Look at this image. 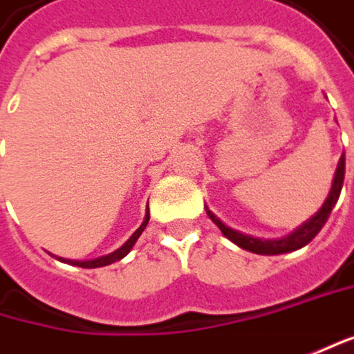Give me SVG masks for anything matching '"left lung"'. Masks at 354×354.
<instances>
[{"label":"left lung","instance_id":"8db88e82","mask_svg":"<svg viewBox=\"0 0 354 354\" xmlns=\"http://www.w3.org/2000/svg\"><path fill=\"white\" fill-rule=\"evenodd\" d=\"M342 181H344V153H342L341 161H339V167L335 171V179H333V187H330V193L326 197V201L322 203V207L318 209V214H315L306 223H302L300 227H296L292 232L290 236L286 238H280V240H258V238H252V236H245V234H240L232 227H227L219 217H215L207 207V215L209 219L214 221L215 225L221 230V234L232 240L236 245H240L248 252H254V254H262V256H276V254H286V252H294V250H300L304 248L308 241L315 240V236L324 227L328 215L333 212V207L337 205L339 201V195H341L342 189Z\"/></svg>","mask_w":354,"mask_h":354}]
</instances>
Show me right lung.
Wrapping results in <instances>:
<instances>
[{
  "mask_svg": "<svg viewBox=\"0 0 354 354\" xmlns=\"http://www.w3.org/2000/svg\"><path fill=\"white\" fill-rule=\"evenodd\" d=\"M147 223H149V207H147V215H145V221L140 223V227L129 238V240L124 241L118 250H114L113 254H109V256H102V258H96V260H88V262H76V260H64V258H58L60 262H70V264L74 266H80V268H100V266H109L113 264V262H118V260H122L131 250H133V245H135V241L139 240V236L142 234V230L147 227Z\"/></svg>",
  "mask_w": 354,
  "mask_h": 354,
  "instance_id": "add662e5",
  "label": "right lung"
}]
</instances>
